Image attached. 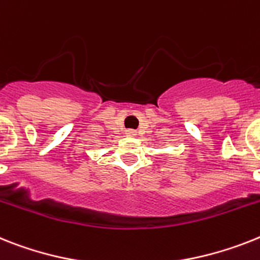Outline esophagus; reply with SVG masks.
<instances>
[{
    "label": "esophagus",
    "mask_w": 260,
    "mask_h": 260,
    "mask_svg": "<svg viewBox=\"0 0 260 260\" xmlns=\"http://www.w3.org/2000/svg\"><path fill=\"white\" fill-rule=\"evenodd\" d=\"M125 132H126V135H128V136H136V134H137L135 129H126Z\"/></svg>",
    "instance_id": "obj_1"
}]
</instances>
